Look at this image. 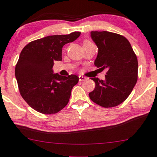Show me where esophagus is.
<instances>
[{
	"instance_id": "1",
	"label": "esophagus",
	"mask_w": 157,
	"mask_h": 157,
	"mask_svg": "<svg viewBox=\"0 0 157 157\" xmlns=\"http://www.w3.org/2000/svg\"><path fill=\"white\" fill-rule=\"evenodd\" d=\"M86 80V78L85 77H83V76H79V80H80V81H84V80Z\"/></svg>"
}]
</instances>
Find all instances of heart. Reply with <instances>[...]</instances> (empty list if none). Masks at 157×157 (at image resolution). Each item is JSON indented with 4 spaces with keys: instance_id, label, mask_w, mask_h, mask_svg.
<instances>
[{
    "instance_id": "obj_1",
    "label": "heart",
    "mask_w": 157,
    "mask_h": 157,
    "mask_svg": "<svg viewBox=\"0 0 157 157\" xmlns=\"http://www.w3.org/2000/svg\"><path fill=\"white\" fill-rule=\"evenodd\" d=\"M89 43H92L91 42H89V41H84L83 42V45L84 44H89Z\"/></svg>"
}]
</instances>
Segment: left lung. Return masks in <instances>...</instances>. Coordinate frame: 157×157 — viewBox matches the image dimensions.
<instances>
[{
    "mask_svg": "<svg viewBox=\"0 0 157 157\" xmlns=\"http://www.w3.org/2000/svg\"><path fill=\"white\" fill-rule=\"evenodd\" d=\"M98 48L94 65L106 69L105 80L93 77L95 87L89 94L94 103L105 108L114 107L128 98L138 80V60L129 41L108 31H92Z\"/></svg>",
    "mask_w": 157,
    "mask_h": 157,
    "instance_id": "8db88e82",
    "label": "left lung"
}]
</instances>
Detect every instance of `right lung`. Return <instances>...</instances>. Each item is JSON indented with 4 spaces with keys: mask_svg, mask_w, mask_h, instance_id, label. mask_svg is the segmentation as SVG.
<instances>
[{
    "mask_svg": "<svg viewBox=\"0 0 157 157\" xmlns=\"http://www.w3.org/2000/svg\"><path fill=\"white\" fill-rule=\"evenodd\" d=\"M80 32L36 39L22 49L15 75L19 92L27 104L42 114H55L68 104L73 87L79 81L75 75L53 74L54 61L62 60L65 44L80 36Z\"/></svg>",
    "mask_w": 157,
    "mask_h": 157,
    "instance_id": "1",
    "label": "right lung"
}]
</instances>
